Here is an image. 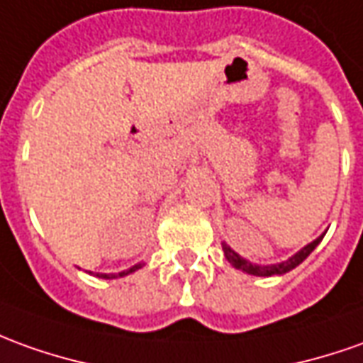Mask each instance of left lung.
I'll return each instance as SVG.
<instances>
[{
  "mask_svg": "<svg viewBox=\"0 0 363 363\" xmlns=\"http://www.w3.org/2000/svg\"><path fill=\"white\" fill-rule=\"evenodd\" d=\"M324 235L326 233H322L318 237V239H314L312 243H308L306 247H302L301 251L296 255H292L291 259L289 261H282V262H277V264H257V262H251V261H247V259H243L241 255H237L229 247V245L221 243V247H223V253H225V259L227 261L231 262L233 264L235 269H239V271H243L247 272V274H255V277H272V274H284V272H289L292 271L294 267H298L308 255L316 249V245L324 239Z\"/></svg>",
  "mask_w": 363,
  "mask_h": 363,
  "instance_id": "obj_1",
  "label": "left lung"
}]
</instances>
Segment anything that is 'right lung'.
<instances>
[{
	"label": "right lung",
	"mask_w": 363,
	"mask_h": 363,
	"mask_svg": "<svg viewBox=\"0 0 363 363\" xmlns=\"http://www.w3.org/2000/svg\"><path fill=\"white\" fill-rule=\"evenodd\" d=\"M138 269H142V262L134 264V267H130L128 271L118 272V274H104V272H96V277H101V279H118V277H126V274H130V272H134V271H138Z\"/></svg>",
	"instance_id": "right-lung-1"
}]
</instances>
